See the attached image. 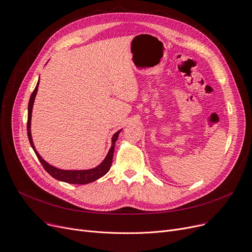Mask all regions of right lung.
<instances>
[{"instance_id":"obj_1","label":"right lung","mask_w":252,"mask_h":252,"mask_svg":"<svg viewBox=\"0 0 252 252\" xmlns=\"http://www.w3.org/2000/svg\"><path fill=\"white\" fill-rule=\"evenodd\" d=\"M38 84H39V79L36 83V86L34 88L33 93L32 94L31 98H29V102H28V116H27V136L29 139V142H31V145L32 147V150L34 151L37 158L39 159L40 164L42 165V167L44 168L53 178L62 181V182H66L69 184H88L92 183L97 179H99L100 177H102L103 175H106L111 166H112V161H113V155H114V150H115V143L118 139V136H119L120 132L122 129H120L119 131H117L115 134L112 137V145L110 147V150L108 152V155L106 156V158H103V160L100 162V164L93 169H88V170H62V169H58L52 165H50L49 162H47L44 160L39 154L36 152L35 146L33 144V140H32V108H33V102L38 91Z\"/></svg>"}]
</instances>
